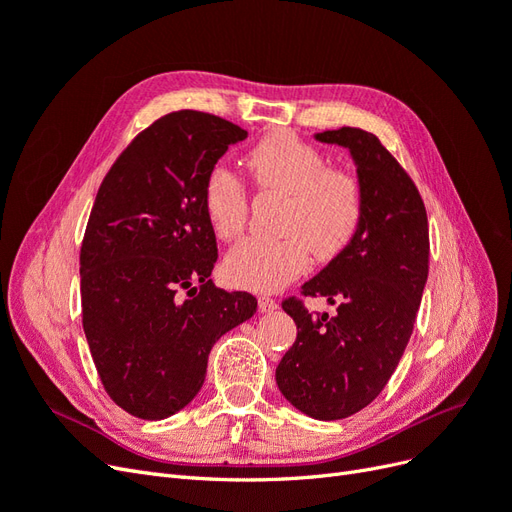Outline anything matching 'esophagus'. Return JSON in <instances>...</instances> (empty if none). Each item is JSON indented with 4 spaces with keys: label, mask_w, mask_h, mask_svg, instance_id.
Here are the masks:
<instances>
[{
    "label": "esophagus",
    "mask_w": 512,
    "mask_h": 512,
    "mask_svg": "<svg viewBox=\"0 0 512 512\" xmlns=\"http://www.w3.org/2000/svg\"><path fill=\"white\" fill-rule=\"evenodd\" d=\"M258 309H260L262 314H271V312H275V309H277V301L267 297V294H260V297H258Z\"/></svg>",
    "instance_id": "1"
}]
</instances>
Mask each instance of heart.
<instances>
[{"instance_id": "obj_1", "label": "heart", "mask_w": 512, "mask_h": 512, "mask_svg": "<svg viewBox=\"0 0 512 512\" xmlns=\"http://www.w3.org/2000/svg\"><path fill=\"white\" fill-rule=\"evenodd\" d=\"M245 166L260 190L286 194L280 239H245L224 260L230 284L258 292L280 290L307 269L309 254L320 262L342 256L365 218L361 179L329 166L324 153L299 136L277 130L247 151ZM203 209L215 237L237 239L245 230L250 198L226 166H213L203 183Z\"/></svg>"}]
</instances>
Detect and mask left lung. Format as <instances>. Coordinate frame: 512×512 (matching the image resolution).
I'll use <instances>...</instances> for the list:
<instances>
[{"instance_id":"left-lung-1","label":"left lung","mask_w":512,"mask_h":512,"mask_svg":"<svg viewBox=\"0 0 512 512\" xmlns=\"http://www.w3.org/2000/svg\"><path fill=\"white\" fill-rule=\"evenodd\" d=\"M350 151L365 190V218L348 250L301 286L337 314L282 301L297 339L275 369L282 395L318 421L352 416L393 376L414 329L429 273V224L414 181L380 138L361 128L316 134Z\"/></svg>"}]
</instances>
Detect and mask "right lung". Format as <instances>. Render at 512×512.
<instances>
[{"label":"right lung","instance_id":"obj_1","mask_svg":"<svg viewBox=\"0 0 512 512\" xmlns=\"http://www.w3.org/2000/svg\"><path fill=\"white\" fill-rule=\"evenodd\" d=\"M243 138L222 117L168 113L121 151L91 209L81 245L85 337L108 397L145 421L188 406L213 344L256 312L250 292L209 280L218 243L203 209L207 173Z\"/></svg>","mask_w":512,"mask_h":512}]
</instances>
